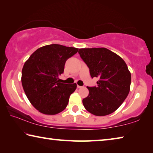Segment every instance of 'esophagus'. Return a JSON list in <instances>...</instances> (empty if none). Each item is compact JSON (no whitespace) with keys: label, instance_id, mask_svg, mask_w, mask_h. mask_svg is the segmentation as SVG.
I'll use <instances>...</instances> for the list:
<instances>
[{"label":"esophagus","instance_id":"1","mask_svg":"<svg viewBox=\"0 0 153 153\" xmlns=\"http://www.w3.org/2000/svg\"><path fill=\"white\" fill-rule=\"evenodd\" d=\"M83 86H77V88H82Z\"/></svg>","mask_w":153,"mask_h":153}]
</instances>
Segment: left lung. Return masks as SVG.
<instances>
[{"instance_id": "1", "label": "left lung", "mask_w": 153, "mask_h": 153, "mask_svg": "<svg viewBox=\"0 0 153 153\" xmlns=\"http://www.w3.org/2000/svg\"><path fill=\"white\" fill-rule=\"evenodd\" d=\"M78 53L88 67L92 78L99 79L97 86L87 87L89 94L82 100L85 108L97 116L113 113L130 88L131 74L125 61L105 48H80Z\"/></svg>"}]
</instances>
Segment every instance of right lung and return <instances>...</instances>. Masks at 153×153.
<instances>
[{
	"label": "right lung",
	"mask_w": 153,
	"mask_h": 153,
	"mask_svg": "<svg viewBox=\"0 0 153 153\" xmlns=\"http://www.w3.org/2000/svg\"><path fill=\"white\" fill-rule=\"evenodd\" d=\"M78 48L60 45H46L36 50L25 62L22 72L23 88L33 107L46 115H55L66 108L76 84L60 82L66 61Z\"/></svg>",
	"instance_id": "1"
}]
</instances>
